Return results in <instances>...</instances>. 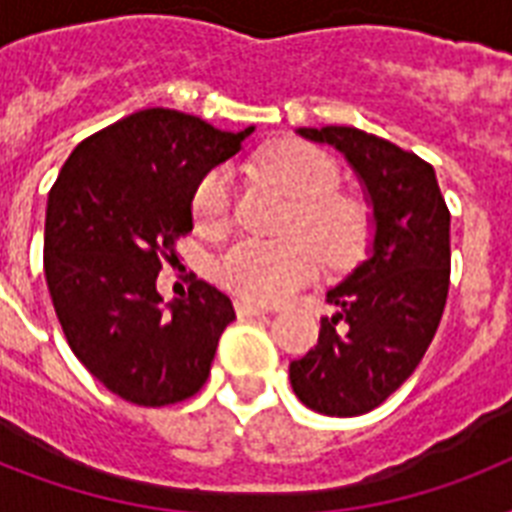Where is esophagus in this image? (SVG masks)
Returning <instances> with one entry per match:
<instances>
[{
    "mask_svg": "<svg viewBox=\"0 0 512 512\" xmlns=\"http://www.w3.org/2000/svg\"><path fill=\"white\" fill-rule=\"evenodd\" d=\"M236 313H239L241 319H249V316H263V313H268V308L265 305L249 303V300H236Z\"/></svg>",
    "mask_w": 512,
    "mask_h": 512,
    "instance_id": "obj_1",
    "label": "esophagus"
}]
</instances>
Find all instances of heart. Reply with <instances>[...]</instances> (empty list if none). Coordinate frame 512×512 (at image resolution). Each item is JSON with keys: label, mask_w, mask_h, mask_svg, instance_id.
Returning a JSON list of instances; mask_svg holds the SVG:
<instances>
[{"label": "heart", "mask_w": 512, "mask_h": 512, "mask_svg": "<svg viewBox=\"0 0 512 512\" xmlns=\"http://www.w3.org/2000/svg\"><path fill=\"white\" fill-rule=\"evenodd\" d=\"M260 175L292 199L287 239H244L217 260V281L252 303H281L319 276L325 249L329 263L358 255L366 239V212L353 196L337 193V164L324 151L287 140L260 156ZM231 172L215 167L201 177L191 196L193 220L204 231H225L231 223Z\"/></svg>", "instance_id": "heart-1"}]
</instances>
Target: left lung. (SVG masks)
Instances as JSON below:
<instances>
[{"label": "left lung", "instance_id": "left-lung-1", "mask_svg": "<svg viewBox=\"0 0 512 512\" xmlns=\"http://www.w3.org/2000/svg\"><path fill=\"white\" fill-rule=\"evenodd\" d=\"M297 132L345 154L372 204L369 255L329 289L337 313L321 319L319 342L289 364L305 406L356 417L396 393L433 342L449 295L452 215L436 170L412 151L356 127Z\"/></svg>", "mask_w": 512, "mask_h": 512}]
</instances>
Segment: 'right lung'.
Masks as SVG:
<instances>
[{
  "label": "right lung",
  "mask_w": 512,
  "mask_h": 512,
  "mask_svg": "<svg viewBox=\"0 0 512 512\" xmlns=\"http://www.w3.org/2000/svg\"><path fill=\"white\" fill-rule=\"evenodd\" d=\"M249 132L146 108L82 140L50 188L44 276L60 327L87 372L130 404L199 393L236 319L228 295L201 279L164 308L156 276L193 231L196 183Z\"/></svg>",
  "instance_id": "add662e5"
}]
</instances>
